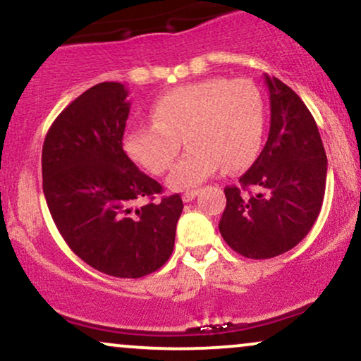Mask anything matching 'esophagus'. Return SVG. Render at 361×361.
Segmentation results:
<instances>
[{
	"instance_id": "1",
	"label": "esophagus",
	"mask_w": 361,
	"mask_h": 361,
	"mask_svg": "<svg viewBox=\"0 0 361 361\" xmlns=\"http://www.w3.org/2000/svg\"><path fill=\"white\" fill-rule=\"evenodd\" d=\"M198 193H200L198 190H188V192L183 193V202H192Z\"/></svg>"
}]
</instances>
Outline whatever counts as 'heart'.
Returning <instances> with one entry per match:
<instances>
[{
  "instance_id": "1",
  "label": "heart",
  "mask_w": 361,
  "mask_h": 361,
  "mask_svg": "<svg viewBox=\"0 0 361 361\" xmlns=\"http://www.w3.org/2000/svg\"><path fill=\"white\" fill-rule=\"evenodd\" d=\"M152 120L128 128L126 151L140 166L163 175L183 137L190 147L168 180L183 190L221 166L239 171L255 161L264 132V100L250 80L209 78L163 94L152 106Z\"/></svg>"
}]
</instances>
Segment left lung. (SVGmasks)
Instances as JSON below:
<instances>
[{
	"label": "left lung",
	"mask_w": 361,
	"mask_h": 361,
	"mask_svg": "<svg viewBox=\"0 0 361 361\" xmlns=\"http://www.w3.org/2000/svg\"><path fill=\"white\" fill-rule=\"evenodd\" d=\"M270 91V134L239 185L226 186L219 222L224 241L251 259H268L297 246L322 207L327 157L316 120L299 94L279 78Z\"/></svg>",
	"instance_id": "1"
}]
</instances>
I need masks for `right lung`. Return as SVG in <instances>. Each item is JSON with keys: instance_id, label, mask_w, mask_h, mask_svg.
Masks as SVG:
<instances>
[{"instance_id": "add662e5", "label": "right lung", "mask_w": 361, "mask_h": 361, "mask_svg": "<svg viewBox=\"0 0 361 361\" xmlns=\"http://www.w3.org/2000/svg\"><path fill=\"white\" fill-rule=\"evenodd\" d=\"M122 82H98L54 120L42 147V188L74 255L117 279L159 270L175 247L183 210L178 193L142 173L123 151L130 111ZM137 200H147L135 209Z\"/></svg>"}]
</instances>
